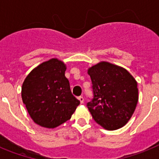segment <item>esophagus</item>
<instances>
[{
	"label": "esophagus",
	"instance_id": "34e87169",
	"mask_svg": "<svg viewBox=\"0 0 159 159\" xmlns=\"http://www.w3.org/2000/svg\"><path fill=\"white\" fill-rule=\"evenodd\" d=\"M78 99H79V100H80V103H84V97H83V96L78 97Z\"/></svg>",
	"mask_w": 159,
	"mask_h": 159
}]
</instances>
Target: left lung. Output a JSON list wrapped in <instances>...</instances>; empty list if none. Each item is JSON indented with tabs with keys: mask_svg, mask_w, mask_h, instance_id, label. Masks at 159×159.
<instances>
[{
	"mask_svg": "<svg viewBox=\"0 0 159 159\" xmlns=\"http://www.w3.org/2000/svg\"><path fill=\"white\" fill-rule=\"evenodd\" d=\"M93 98L87 103L94 120L108 130L127 124L135 110L139 90L134 78L123 67L100 62L90 67Z\"/></svg>",
	"mask_w": 159,
	"mask_h": 159,
	"instance_id": "left-lung-1",
	"label": "left lung"
}]
</instances>
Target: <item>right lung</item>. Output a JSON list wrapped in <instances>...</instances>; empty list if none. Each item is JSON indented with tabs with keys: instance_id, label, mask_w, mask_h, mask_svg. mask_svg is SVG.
<instances>
[{
	"instance_id": "add662e5",
	"label": "right lung",
	"mask_w": 159,
	"mask_h": 159,
	"mask_svg": "<svg viewBox=\"0 0 159 159\" xmlns=\"http://www.w3.org/2000/svg\"><path fill=\"white\" fill-rule=\"evenodd\" d=\"M65 71L64 62L53 58L37 66L24 81L22 100L41 127L55 128L65 123L80 102L71 94Z\"/></svg>"
}]
</instances>
